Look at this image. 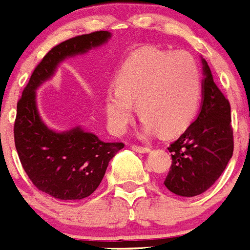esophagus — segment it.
Instances as JSON below:
<instances>
[{"instance_id": "esophagus-1", "label": "esophagus", "mask_w": 250, "mask_h": 250, "mask_svg": "<svg viewBox=\"0 0 250 250\" xmlns=\"http://www.w3.org/2000/svg\"><path fill=\"white\" fill-rule=\"evenodd\" d=\"M131 148H133V150L138 151V153H148V151H150V148H148V146H131Z\"/></svg>"}]
</instances>
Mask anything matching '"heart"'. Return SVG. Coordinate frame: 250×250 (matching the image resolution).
<instances>
[{"label":"heart","instance_id":"obj_1","mask_svg":"<svg viewBox=\"0 0 250 250\" xmlns=\"http://www.w3.org/2000/svg\"><path fill=\"white\" fill-rule=\"evenodd\" d=\"M201 99V74L196 61L185 52L146 50L134 55L117 77V87L104 95V110L114 133L121 134L142 115L144 134L172 135L188 125Z\"/></svg>","mask_w":250,"mask_h":250}]
</instances>
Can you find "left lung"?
Returning <instances> with one entry per match:
<instances>
[{
    "instance_id": "1",
    "label": "left lung",
    "mask_w": 250,
    "mask_h": 250,
    "mask_svg": "<svg viewBox=\"0 0 250 250\" xmlns=\"http://www.w3.org/2000/svg\"><path fill=\"white\" fill-rule=\"evenodd\" d=\"M201 61L205 76L201 110L168 148L172 166L164 185L183 197L208 191L225 170L234 150L230 104L215 84L208 62Z\"/></svg>"
}]
</instances>
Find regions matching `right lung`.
<instances>
[{
    "mask_svg": "<svg viewBox=\"0 0 250 250\" xmlns=\"http://www.w3.org/2000/svg\"><path fill=\"white\" fill-rule=\"evenodd\" d=\"M110 38L108 31H95L54 46L36 65L18 102L14 135L23 170L36 188L58 200H82L93 193L124 144L102 142L81 126L50 129L38 111L36 89L54 76L59 63L99 48Z\"/></svg>",
    "mask_w": 250,
    "mask_h": 250,
    "instance_id": "1",
    "label": "right lung"
}]
</instances>
